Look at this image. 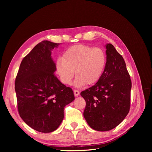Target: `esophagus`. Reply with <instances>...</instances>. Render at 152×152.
Listing matches in <instances>:
<instances>
[{
	"label": "esophagus",
	"mask_w": 152,
	"mask_h": 152,
	"mask_svg": "<svg viewBox=\"0 0 152 152\" xmlns=\"http://www.w3.org/2000/svg\"><path fill=\"white\" fill-rule=\"evenodd\" d=\"M74 95L75 96H79V93H80V92H79V90H76V89H75L74 90Z\"/></svg>",
	"instance_id": "obj_1"
}]
</instances>
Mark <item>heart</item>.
Here are the masks:
<instances>
[{"mask_svg":"<svg viewBox=\"0 0 152 152\" xmlns=\"http://www.w3.org/2000/svg\"><path fill=\"white\" fill-rule=\"evenodd\" d=\"M106 65L107 55L103 49L79 44L66 49L63 58L57 59L56 66L63 84H70L75 72L77 77L73 84L75 87H82L96 83L102 77Z\"/></svg>","mask_w":152,"mask_h":152,"instance_id":"obj_1","label":"heart"}]
</instances>
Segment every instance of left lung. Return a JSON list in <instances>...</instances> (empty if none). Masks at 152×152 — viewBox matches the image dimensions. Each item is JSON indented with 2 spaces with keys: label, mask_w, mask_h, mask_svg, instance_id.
<instances>
[{
  "label": "left lung",
  "mask_w": 152,
  "mask_h": 152,
  "mask_svg": "<svg viewBox=\"0 0 152 152\" xmlns=\"http://www.w3.org/2000/svg\"><path fill=\"white\" fill-rule=\"evenodd\" d=\"M106 49L107 65L102 77L80 93L86 102V121L98 131L117 127L130 109L132 83L125 61L112 44H107Z\"/></svg>",
  "instance_id": "obj_1"
}]
</instances>
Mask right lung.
Instances as JSON below:
<instances>
[{"label": "right lung", "instance_id": "1", "mask_svg": "<svg viewBox=\"0 0 152 152\" xmlns=\"http://www.w3.org/2000/svg\"><path fill=\"white\" fill-rule=\"evenodd\" d=\"M59 44L44 40L23 59L15 80L18 110L27 125L51 132L60 125L66 105L75 99L73 91L54 73L51 50Z\"/></svg>", "mask_w": 152, "mask_h": 152}]
</instances>
